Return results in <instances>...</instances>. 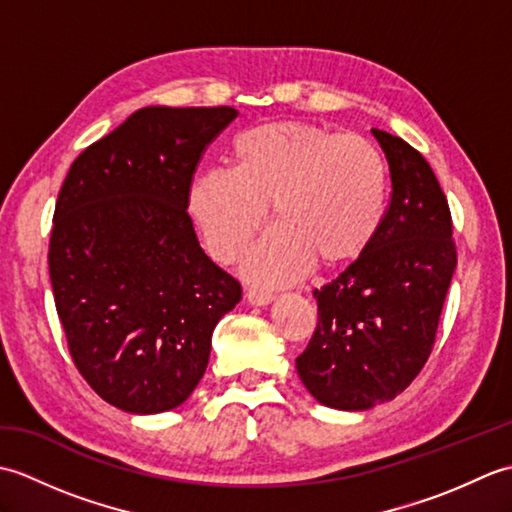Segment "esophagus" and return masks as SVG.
Listing matches in <instances>:
<instances>
[{"label":"esophagus","instance_id":"obj_1","mask_svg":"<svg viewBox=\"0 0 512 512\" xmlns=\"http://www.w3.org/2000/svg\"><path fill=\"white\" fill-rule=\"evenodd\" d=\"M246 299L250 306H268V303L275 301L273 292H266V290H257V288H248L246 290Z\"/></svg>","mask_w":512,"mask_h":512}]
</instances>
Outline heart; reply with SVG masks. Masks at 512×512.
Returning <instances> with one entry per match:
<instances>
[{
  "mask_svg": "<svg viewBox=\"0 0 512 512\" xmlns=\"http://www.w3.org/2000/svg\"><path fill=\"white\" fill-rule=\"evenodd\" d=\"M235 167L193 178L189 213L222 264L244 255L273 202L277 224L246 259L259 284L297 281L321 266L352 262L374 242L387 206V162L358 134L310 123H264L233 143Z\"/></svg>",
  "mask_w": 512,
  "mask_h": 512,
  "instance_id": "1",
  "label": "heart"
}]
</instances>
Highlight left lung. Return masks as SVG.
I'll return each mask as SVG.
<instances>
[{"instance_id":"left-lung-1","label":"left lung","mask_w":512,"mask_h":512,"mask_svg":"<svg viewBox=\"0 0 512 512\" xmlns=\"http://www.w3.org/2000/svg\"><path fill=\"white\" fill-rule=\"evenodd\" d=\"M391 200L374 242L330 284L314 290L319 323L297 374L321 405L365 411L394 400L420 374L458 250L447 195L420 151L380 129Z\"/></svg>"}]
</instances>
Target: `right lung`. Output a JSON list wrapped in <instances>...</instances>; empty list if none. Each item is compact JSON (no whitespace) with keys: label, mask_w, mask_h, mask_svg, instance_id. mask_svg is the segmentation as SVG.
<instances>
[{"label":"right lung","mask_w":512,"mask_h":512,"mask_svg":"<svg viewBox=\"0 0 512 512\" xmlns=\"http://www.w3.org/2000/svg\"><path fill=\"white\" fill-rule=\"evenodd\" d=\"M233 107H143L72 162L54 206L48 266L72 361L129 413L180 407L211 334L242 299L187 213L198 162Z\"/></svg>","instance_id":"add662e5"}]
</instances>
